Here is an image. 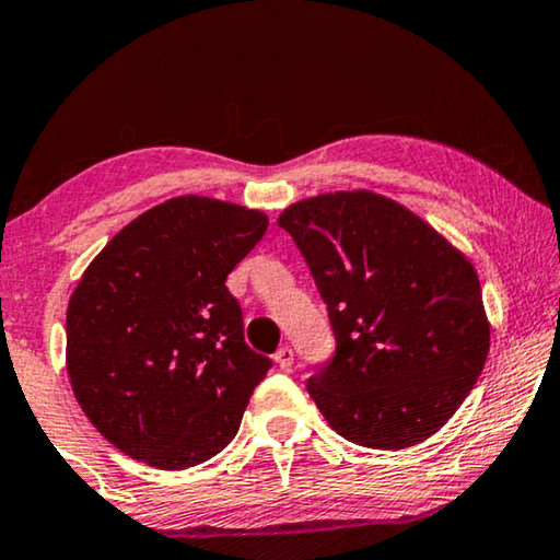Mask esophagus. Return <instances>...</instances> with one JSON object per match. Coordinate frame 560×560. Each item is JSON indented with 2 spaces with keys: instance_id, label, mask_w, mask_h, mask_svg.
<instances>
[{
  "instance_id": "obj_1",
  "label": "esophagus",
  "mask_w": 560,
  "mask_h": 560,
  "mask_svg": "<svg viewBox=\"0 0 560 560\" xmlns=\"http://www.w3.org/2000/svg\"><path fill=\"white\" fill-rule=\"evenodd\" d=\"M275 362H278L280 370L288 372L290 366H293V349H290V347H280L278 354H275Z\"/></svg>"
}]
</instances>
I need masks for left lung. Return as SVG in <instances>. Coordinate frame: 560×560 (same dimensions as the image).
<instances>
[{
  "instance_id": "left-lung-1",
  "label": "left lung",
  "mask_w": 560,
  "mask_h": 560,
  "mask_svg": "<svg viewBox=\"0 0 560 560\" xmlns=\"http://www.w3.org/2000/svg\"><path fill=\"white\" fill-rule=\"evenodd\" d=\"M278 224L301 249L336 336L334 357L308 380L328 425L382 451L416 446L446 425L489 354L469 259L370 190L293 203Z\"/></svg>"
}]
</instances>
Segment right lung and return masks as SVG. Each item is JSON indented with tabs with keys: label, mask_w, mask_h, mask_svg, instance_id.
I'll return each mask as SVG.
<instances>
[{
	"label": "right lung",
	"mask_w": 560,
	"mask_h": 560,
	"mask_svg": "<svg viewBox=\"0 0 560 560\" xmlns=\"http://www.w3.org/2000/svg\"><path fill=\"white\" fill-rule=\"evenodd\" d=\"M265 232L262 211L178 196L121 229L83 272L66 313L68 377L129 458L188 469L240 431L272 362L244 343L226 278Z\"/></svg>",
	"instance_id": "add662e5"
}]
</instances>
